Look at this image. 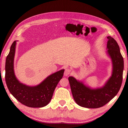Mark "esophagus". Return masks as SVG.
Returning a JSON list of instances; mask_svg holds the SVG:
<instances>
[{
    "label": "esophagus",
    "mask_w": 128,
    "mask_h": 128,
    "mask_svg": "<svg viewBox=\"0 0 128 128\" xmlns=\"http://www.w3.org/2000/svg\"><path fill=\"white\" fill-rule=\"evenodd\" d=\"M70 72H71V70L68 68H66V70H65L64 75L65 76H68L70 74Z\"/></svg>",
    "instance_id": "obj_1"
}]
</instances>
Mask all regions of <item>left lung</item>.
<instances>
[{"label": "left lung", "mask_w": 128, "mask_h": 128, "mask_svg": "<svg viewBox=\"0 0 128 128\" xmlns=\"http://www.w3.org/2000/svg\"><path fill=\"white\" fill-rule=\"evenodd\" d=\"M107 38L106 52L112 60V72L104 85L100 88H93L73 76L68 78L73 98L81 107L88 108L101 107L113 99L120 88L124 70L123 58L116 40L110 36Z\"/></svg>", "instance_id": "1"}]
</instances>
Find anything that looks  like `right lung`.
Wrapping results in <instances>:
<instances>
[{
    "label": "right lung",
    "mask_w": 128,
    "mask_h": 128,
    "mask_svg": "<svg viewBox=\"0 0 128 128\" xmlns=\"http://www.w3.org/2000/svg\"><path fill=\"white\" fill-rule=\"evenodd\" d=\"M17 40L11 46L5 62V81L10 92L18 101L29 107L40 108L47 106L52 98L57 84L62 79L64 69L49 75L36 86H28L16 78L14 69V61Z\"/></svg>",
    "instance_id": "obj_1"
}]
</instances>
